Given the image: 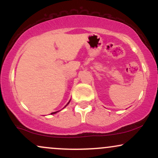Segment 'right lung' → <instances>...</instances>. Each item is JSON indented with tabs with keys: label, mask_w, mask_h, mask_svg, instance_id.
Masks as SVG:
<instances>
[{
	"label": "right lung",
	"mask_w": 158,
	"mask_h": 158,
	"mask_svg": "<svg viewBox=\"0 0 158 158\" xmlns=\"http://www.w3.org/2000/svg\"><path fill=\"white\" fill-rule=\"evenodd\" d=\"M69 102H70V101H69ZM69 102L68 103V104H67V105H66V106H68V105L69 104ZM56 112H57V111H56ZM56 112H53V113H51V114H56Z\"/></svg>",
	"instance_id": "add662e5"
}]
</instances>
